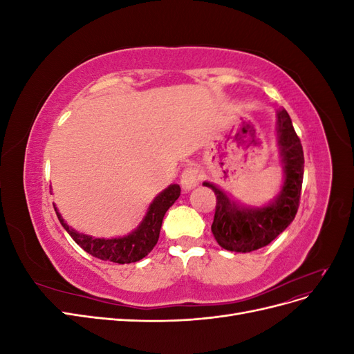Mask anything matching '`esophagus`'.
<instances>
[{
    "instance_id": "esophagus-1",
    "label": "esophagus",
    "mask_w": 354,
    "mask_h": 354,
    "mask_svg": "<svg viewBox=\"0 0 354 354\" xmlns=\"http://www.w3.org/2000/svg\"><path fill=\"white\" fill-rule=\"evenodd\" d=\"M199 178H201L199 169L195 167H187V168H185V171L181 173V177H180L181 187H183L185 190L194 189L198 186Z\"/></svg>"
}]
</instances>
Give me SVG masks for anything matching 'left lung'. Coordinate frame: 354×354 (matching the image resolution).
Masks as SVG:
<instances>
[{
  "instance_id": "8db88e82",
  "label": "left lung",
  "mask_w": 354,
  "mask_h": 354,
  "mask_svg": "<svg viewBox=\"0 0 354 354\" xmlns=\"http://www.w3.org/2000/svg\"><path fill=\"white\" fill-rule=\"evenodd\" d=\"M277 145H279L285 180L279 194L264 207H242L209 181L203 186L217 196L211 232L221 248L251 252L269 245L292 223L299 205L304 174V153L292 121L285 109L277 111Z\"/></svg>"
}]
</instances>
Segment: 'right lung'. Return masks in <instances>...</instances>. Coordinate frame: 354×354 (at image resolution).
<instances>
[{
    "mask_svg": "<svg viewBox=\"0 0 354 354\" xmlns=\"http://www.w3.org/2000/svg\"><path fill=\"white\" fill-rule=\"evenodd\" d=\"M180 196V186L169 185L165 190L153 199L149 205L143 221L138 224V227L130 234L122 238H93L90 234H84L68 226V223L62 218L60 212L55 207L57 218L62 223V226L71 234V238L77 242L84 251H87L95 259L104 261H113L118 264H128L142 260L149 252L153 250L159 239L160 226L168 208ZM55 205V203H53Z\"/></svg>",
    "mask_w": 354,
    "mask_h": 354,
    "instance_id": "add662e5",
    "label": "right lung"
}]
</instances>
